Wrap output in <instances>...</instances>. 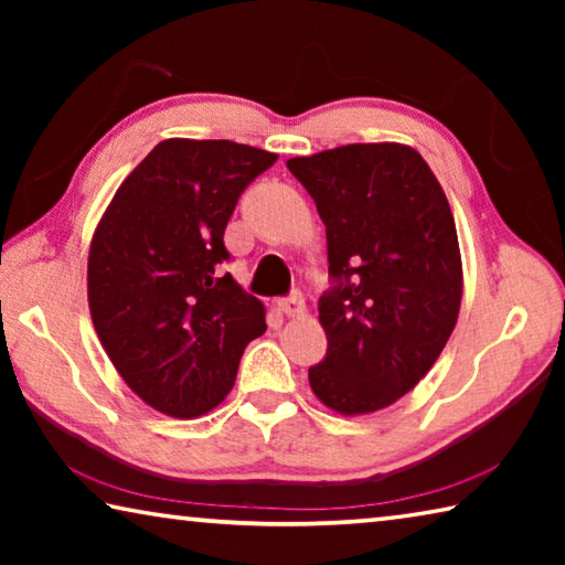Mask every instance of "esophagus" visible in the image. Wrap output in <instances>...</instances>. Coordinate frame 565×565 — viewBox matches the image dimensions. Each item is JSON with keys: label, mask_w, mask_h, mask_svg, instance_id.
Segmentation results:
<instances>
[{"label": "esophagus", "mask_w": 565, "mask_h": 565, "mask_svg": "<svg viewBox=\"0 0 565 565\" xmlns=\"http://www.w3.org/2000/svg\"><path fill=\"white\" fill-rule=\"evenodd\" d=\"M279 309L286 313V317H301L306 303H303V294L301 291H291L289 296L279 299Z\"/></svg>", "instance_id": "obj_1"}]
</instances>
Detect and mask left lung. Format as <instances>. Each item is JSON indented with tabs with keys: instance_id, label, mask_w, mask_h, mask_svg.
Wrapping results in <instances>:
<instances>
[{
	"instance_id": "8db88e82",
	"label": "left lung",
	"mask_w": 565,
	"mask_h": 565,
	"mask_svg": "<svg viewBox=\"0 0 565 565\" xmlns=\"http://www.w3.org/2000/svg\"><path fill=\"white\" fill-rule=\"evenodd\" d=\"M327 226V356L309 384L339 414H371L434 366L461 306L451 206L424 157L401 145H347L286 161Z\"/></svg>"
}]
</instances>
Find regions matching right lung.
Masks as SVG:
<instances>
[{"label": "right lung", "mask_w": 565, "mask_h": 565, "mask_svg": "<svg viewBox=\"0 0 565 565\" xmlns=\"http://www.w3.org/2000/svg\"><path fill=\"white\" fill-rule=\"evenodd\" d=\"M276 154L228 139H167L124 179L89 248V309L114 369L161 414L222 404L264 306L224 264L238 196Z\"/></svg>", "instance_id": "obj_1"}]
</instances>
